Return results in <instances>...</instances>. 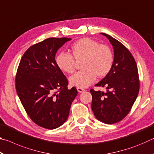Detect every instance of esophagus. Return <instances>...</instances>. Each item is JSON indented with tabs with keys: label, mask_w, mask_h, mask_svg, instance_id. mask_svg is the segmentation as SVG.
<instances>
[{
	"label": "esophagus",
	"mask_w": 154,
	"mask_h": 154,
	"mask_svg": "<svg viewBox=\"0 0 154 154\" xmlns=\"http://www.w3.org/2000/svg\"><path fill=\"white\" fill-rule=\"evenodd\" d=\"M77 91H78V92H79V93H82V92H84V91H85V90L83 89V88H77Z\"/></svg>",
	"instance_id": "1"
}]
</instances>
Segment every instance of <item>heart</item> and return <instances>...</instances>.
I'll use <instances>...</instances> for the list:
<instances>
[{
  "label": "heart",
  "instance_id": "obj_1",
  "mask_svg": "<svg viewBox=\"0 0 154 154\" xmlns=\"http://www.w3.org/2000/svg\"><path fill=\"white\" fill-rule=\"evenodd\" d=\"M72 55L66 52L56 58L58 67L67 73L75 69V60H83V70L70 77V82L78 88H86L95 82L96 77H104L113 67L114 58L111 48L90 38H80L72 45Z\"/></svg>",
  "mask_w": 154,
  "mask_h": 154
}]
</instances>
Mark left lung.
<instances>
[{"label":"left lung","mask_w":154,"mask_h":154,"mask_svg":"<svg viewBox=\"0 0 154 154\" xmlns=\"http://www.w3.org/2000/svg\"><path fill=\"white\" fill-rule=\"evenodd\" d=\"M114 49L113 67L107 75L96 84L106 87V92L91 89L92 109L99 121L106 124L117 123L126 117L136 100L140 82L134 57L123 44L105 33Z\"/></svg>","instance_id":"obj_1"}]
</instances>
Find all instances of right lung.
I'll return each mask as SVG.
<instances>
[{
  "label": "right lung",
  "instance_id": "right-lung-1",
  "mask_svg": "<svg viewBox=\"0 0 154 154\" xmlns=\"http://www.w3.org/2000/svg\"><path fill=\"white\" fill-rule=\"evenodd\" d=\"M70 40L48 38L35 44L26 51L17 68V95L29 118L44 128L63 124L77 95L76 88L68 89V80L55 60L57 51Z\"/></svg>",
  "mask_w": 154,
  "mask_h": 154
}]
</instances>
